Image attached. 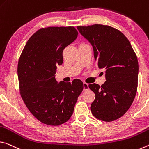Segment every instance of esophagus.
<instances>
[{
	"label": "esophagus",
	"instance_id": "esophagus-1",
	"mask_svg": "<svg viewBox=\"0 0 149 149\" xmlns=\"http://www.w3.org/2000/svg\"><path fill=\"white\" fill-rule=\"evenodd\" d=\"M88 89H89L88 84L86 83V82H84L83 83V90L84 91H88Z\"/></svg>",
	"mask_w": 149,
	"mask_h": 149
}]
</instances>
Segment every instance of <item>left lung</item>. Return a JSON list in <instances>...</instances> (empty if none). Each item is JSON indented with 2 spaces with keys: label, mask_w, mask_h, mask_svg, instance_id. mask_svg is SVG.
Segmentation results:
<instances>
[{
  "label": "left lung",
  "mask_w": 149,
  "mask_h": 149,
  "mask_svg": "<svg viewBox=\"0 0 149 149\" xmlns=\"http://www.w3.org/2000/svg\"><path fill=\"white\" fill-rule=\"evenodd\" d=\"M77 29L92 45L97 67L106 70V81L101 86L88 85L96 96L91 104L92 113L104 121L116 120L126 113L135 97L137 57L128 39L116 28L94 24Z\"/></svg>",
  "instance_id": "1"
}]
</instances>
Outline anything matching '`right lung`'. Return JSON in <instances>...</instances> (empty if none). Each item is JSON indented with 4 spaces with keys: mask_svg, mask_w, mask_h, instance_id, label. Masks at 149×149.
<instances>
[{
    "mask_svg": "<svg viewBox=\"0 0 149 149\" xmlns=\"http://www.w3.org/2000/svg\"><path fill=\"white\" fill-rule=\"evenodd\" d=\"M75 28L49 27L31 36L19 58V90L27 108L36 118L49 125H59L70 118L83 82L55 79L57 66L63 63L64 49L76 40Z\"/></svg>",
    "mask_w": 149,
    "mask_h": 149,
    "instance_id": "obj_1",
    "label": "right lung"
}]
</instances>
